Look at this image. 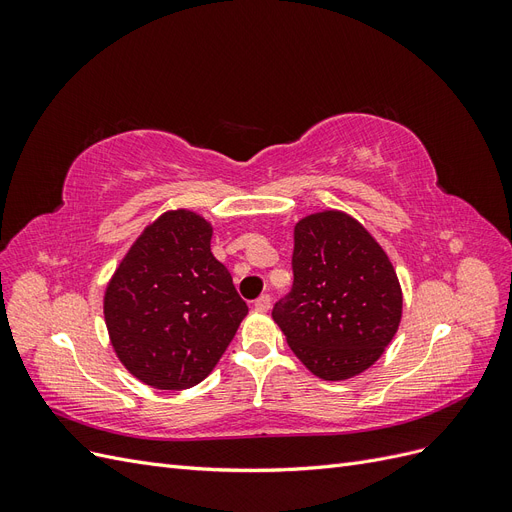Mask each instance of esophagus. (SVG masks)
Returning <instances> with one entry per match:
<instances>
[{
  "label": "esophagus",
  "mask_w": 512,
  "mask_h": 512,
  "mask_svg": "<svg viewBox=\"0 0 512 512\" xmlns=\"http://www.w3.org/2000/svg\"><path fill=\"white\" fill-rule=\"evenodd\" d=\"M254 307L258 309V312H267V309L271 307V297H269V294H260V297L254 301Z\"/></svg>",
  "instance_id": "1"
}]
</instances>
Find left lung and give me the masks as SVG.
<instances>
[{"mask_svg": "<svg viewBox=\"0 0 512 512\" xmlns=\"http://www.w3.org/2000/svg\"><path fill=\"white\" fill-rule=\"evenodd\" d=\"M292 273V290L271 316L301 363L333 382L374 365L404 305L378 241L348 213H312L294 226Z\"/></svg>", "mask_w": 512, "mask_h": 512, "instance_id": "1", "label": "left lung"}]
</instances>
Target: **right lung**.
<instances>
[{
  "label": "right lung",
  "mask_w": 512,
  "mask_h": 512,
  "mask_svg": "<svg viewBox=\"0 0 512 512\" xmlns=\"http://www.w3.org/2000/svg\"><path fill=\"white\" fill-rule=\"evenodd\" d=\"M211 232L194 211H166L106 286L111 344L130 374L153 389L203 382L247 316L228 269L211 254Z\"/></svg>",
  "instance_id": "1"
}]
</instances>
